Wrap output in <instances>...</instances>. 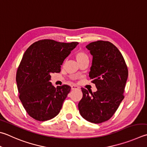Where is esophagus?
Wrapping results in <instances>:
<instances>
[{"label":"esophagus","instance_id":"obj_1","mask_svg":"<svg viewBox=\"0 0 147 147\" xmlns=\"http://www.w3.org/2000/svg\"><path fill=\"white\" fill-rule=\"evenodd\" d=\"M71 90H78L79 89V87L77 86H76V85H72L71 86Z\"/></svg>","mask_w":147,"mask_h":147}]
</instances>
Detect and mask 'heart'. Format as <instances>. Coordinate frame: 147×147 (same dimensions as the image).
<instances>
[{
  "label": "heart",
  "instance_id": "1",
  "mask_svg": "<svg viewBox=\"0 0 147 147\" xmlns=\"http://www.w3.org/2000/svg\"><path fill=\"white\" fill-rule=\"evenodd\" d=\"M76 58L79 63H81L86 59H88L87 55L82 51L77 52L76 53Z\"/></svg>",
  "mask_w": 147,
  "mask_h": 147
}]
</instances>
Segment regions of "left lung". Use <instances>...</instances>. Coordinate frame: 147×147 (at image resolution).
<instances>
[{
	"instance_id": "1",
	"label": "left lung",
	"mask_w": 147,
	"mask_h": 147,
	"mask_svg": "<svg viewBox=\"0 0 147 147\" xmlns=\"http://www.w3.org/2000/svg\"><path fill=\"white\" fill-rule=\"evenodd\" d=\"M86 47L93 56L89 76L97 91L92 93L82 88L78 107L85 120L100 123L113 117L123 100L128 69L122 54L109 41H94Z\"/></svg>"
}]
</instances>
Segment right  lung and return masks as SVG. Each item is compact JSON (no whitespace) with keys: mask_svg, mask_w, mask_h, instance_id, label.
Instances as JSON below:
<instances>
[{"mask_svg":"<svg viewBox=\"0 0 147 147\" xmlns=\"http://www.w3.org/2000/svg\"><path fill=\"white\" fill-rule=\"evenodd\" d=\"M78 43L42 40L25 52L16 81L19 98L32 118L43 121L59 114L71 87L64 84L55 88L49 82L51 74L60 72L61 65Z\"/></svg>","mask_w":147,"mask_h":147,"instance_id":"1","label":"right lung"}]
</instances>
